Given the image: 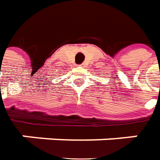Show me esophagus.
I'll use <instances>...</instances> for the list:
<instances>
[{"label": "esophagus", "mask_w": 160, "mask_h": 160, "mask_svg": "<svg viewBox=\"0 0 160 160\" xmlns=\"http://www.w3.org/2000/svg\"><path fill=\"white\" fill-rule=\"evenodd\" d=\"M79 66H80V67H83L84 65H83V64H81V65H79Z\"/></svg>", "instance_id": "esophagus-1"}]
</instances>
